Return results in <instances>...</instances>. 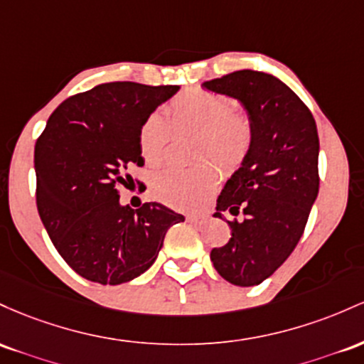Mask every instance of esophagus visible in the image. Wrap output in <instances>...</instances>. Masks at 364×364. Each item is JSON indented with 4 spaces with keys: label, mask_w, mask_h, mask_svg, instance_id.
<instances>
[{
    "label": "esophagus",
    "mask_w": 364,
    "mask_h": 364,
    "mask_svg": "<svg viewBox=\"0 0 364 364\" xmlns=\"http://www.w3.org/2000/svg\"><path fill=\"white\" fill-rule=\"evenodd\" d=\"M187 220H189V222H193V223H201V222H204V220H206V216H204V215H187Z\"/></svg>",
    "instance_id": "34e87169"
}]
</instances>
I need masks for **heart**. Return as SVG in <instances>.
<instances>
[{
  "instance_id": "heart-1",
  "label": "heart",
  "mask_w": 364,
  "mask_h": 364,
  "mask_svg": "<svg viewBox=\"0 0 364 364\" xmlns=\"http://www.w3.org/2000/svg\"><path fill=\"white\" fill-rule=\"evenodd\" d=\"M171 127L196 130V158H211L222 168L240 165L251 149L255 127L244 109L235 108L230 97L208 91H186L168 106ZM171 129L161 112H153L139 130V149L148 166L165 161ZM218 186V173L211 165L193 170L166 168L151 182L154 199L177 208L198 210L206 204Z\"/></svg>"
}]
</instances>
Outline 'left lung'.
Masks as SVG:
<instances>
[{
	"label": "left lung",
	"mask_w": 364,
	"mask_h": 364,
	"mask_svg": "<svg viewBox=\"0 0 364 364\" xmlns=\"http://www.w3.org/2000/svg\"><path fill=\"white\" fill-rule=\"evenodd\" d=\"M203 87L235 97L251 117L255 137L240 168L216 199L232 235L211 249L215 270L239 287L258 285L291 256L318 196V130L301 97L277 77L239 70Z\"/></svg>",
	"instance_id": "8db88e82"
}]
</instances>
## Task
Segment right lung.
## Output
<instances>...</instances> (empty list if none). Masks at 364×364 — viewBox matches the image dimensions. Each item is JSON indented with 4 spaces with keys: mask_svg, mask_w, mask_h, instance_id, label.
<instances>
[{
    "mask_svg": "<svg viewBox=\"0 0 364 364\" xmlns=\"http://www.w3.org/2000/svg\"><path fill=\"white\" fill-rule=\"evenodd\" d=\"M178 85L101 84L68 97L53 112L34 149L36 203L56 251L73 272L103 285L144 273L166 230L183 216L160 203L134 211L120 189L142 166V122ZM139 183V182H137Z\"/></svg>",
    "mask_w": 364,
    "mask_h": 364,
    "instance_id": "add662e5",
    "label": "right lung"
}]
</instances>
